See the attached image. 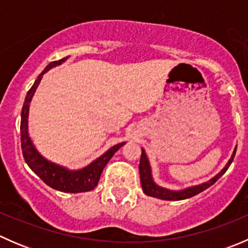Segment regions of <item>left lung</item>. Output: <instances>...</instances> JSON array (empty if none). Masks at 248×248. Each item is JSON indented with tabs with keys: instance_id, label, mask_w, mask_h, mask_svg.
<instances>
[{
	"instance_id": "1",
	"label": "left lung",
	"mask_w": 248,
	"mask_h": 248,
	"mask_svg": "<svg viewBox=\"0 0 248 248\" xmlns=\"http://www.w3.org/2000/svg\"><path fill=\"white\" fill-rule=\"evenodd\" d=\"M235 152H236V149H235L234 152H232L231 159L228 161L227 166L224 167V168L222 169L216 176L212 177V179L209 180L207 182L198 185V186L188 187V188L182 189V191H170V189L163 188V187L155 184L154 180H152L151 168H150L146 154H145L144 150L141 149V157H140V163H139V172H140V182H141L142 191H144V193L146 194V196L154 197V198L163 199V201H182V199H187V198H191V197L197 196V194H199L201 192L205 191L206 188H209L210 186H212V185H214L215 182H216L217 180L224 174V172L228 170L229 166H231L232 159H234Z\"/></svg>"
}]
</instances>
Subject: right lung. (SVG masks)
<instances>
[{"label": "right lung", "mask_w": 248, "mask_h": 248, "mask_svg": "<svg viewBox=\"0 0 248 248\" xmlns=\"http://www.w3.org/2000/svg\"><path fill=\"white\" fill-rule=\"evenodd\" d=\"M69 56L63 57L59 61L50 62L46 67L43 72L39 74L34 84L32 85L31 89L29 90L25 98L24 106H22L21 111V124H20V136H21V149H22V156H24L25 162L27 166L32 169L34 174L38 175L42 180L50 186L51 188L57 189L61 192H67V193H80V192H87L93 189L94 187L98 185L99 177H101L102 171H103L104 167L110 161L115 152L124 144L114 145L111 149L101 157L92 162L85 168L80 169V170H68V169L60 167L57 164L51 163V162L46 161L41 154L36 150V147L32 144L31 138L29 137V132H27V117H29V109H30V102H31L32 96L36 92V89L38 87L39 82L42 80V76L46 74L50 68L55 66H59L62 62L66 61Z\"/></svg>", "instance_id": "1"}]
</instances>
